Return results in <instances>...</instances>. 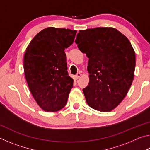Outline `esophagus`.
Listing matches in <instances>:
<instances>
[{
  "label": "esophagus",
  "mask_w": 150,
  "mask_h": 150,
  "mask_svg": "<svg viewBox=\"0 0 150 150\" xmlns=\"http://www.w3.org/2000/svg\"><path fill=\"white\" fill-rule=\"evenodd\" d=\"M81 73H77V75H76L75 76V79L76 80L79 79V77H81Z\"/></svg>",
  "instance_id": "obj_1"
}]
</instances>
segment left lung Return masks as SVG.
I'll return each mask as SVG.
<instances>
[{
	"label": "left lung",
	"instance_id": "8db88e82",
	"mask_svg": "<svg viewBox=\"0 0 150 150\" xmlns=\"http://www.w3.org/2000/svg\"><path fill=\"white\" fill-rule=\"evenodd\" d=\"M75 43L88 58L89 83L83 88L88 106L110 112L125 97L132 83L135 52L128 39L114 28L81 30Z\"/></svg>",
	"mask_w": 150,
	"mask_h": 150
}]
</instances>
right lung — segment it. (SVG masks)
I'll list each match as a JSON object with an SVG mask.
<instances>
[{
  "label": "right lung",
  "mask_w": 150,
  "mask_h": 150,
  "mask_svg": "<svg viewBox=\"0 0 150 150\" xmlns=\"http://www.w3.org/2000/svg\"><path fill=\"white\" fill-rule=\"evenodd\" d=\"M76 33V30L48 27L35 35L26 48L25 77L35 100L46 112L64 107L73 88L64 50L73 44Z\"/></svg>",
  "instance_id": "right-lung-1"
}]
</instances>
